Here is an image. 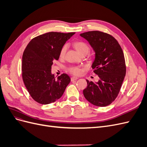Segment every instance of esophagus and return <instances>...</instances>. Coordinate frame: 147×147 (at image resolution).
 Instances as JSON below:
<instances>
[{"instance_id": "1", "label": "esophagus", "mask_w": 147, "mask_h": 147, "mask_svg": "<svg viewBox=\"0 0 147 147\" xmlns=\"http://www.w3.org/2000/svg\"><path fill=\"white\" fill-rule=\"evenodd\" d=\"M78 79V78H77V77H71V81H74V80H77Z\"/></svg>"}]
</instances>
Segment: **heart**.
I'll return each mask as SVG.
<instances>
[{"mask_svg": "<svg viewBox=\"0 0 147 147\" xmlns=\"http://www.w3.org/2000/svg\"><path fill=\"white\" fill-rule=\"evenodd\" d=\"M74 46L80 55L83 54V53H86L87 54L89 51V50H90V48H89L87 44L85 42L82 41H77L75 42ZM67 48V45H64L61 48L59 52L60 57H63L64 56ZM68 70L69 72L75 75H80L83 72V69L78 66H71L68 69Z\"/></svg>", "mask_w": 147, "mask_h": 147, "instance_id": "1", "label": "heart"}]
</instances>
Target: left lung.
<instances>
[{
  "label": "left lung",
  "mask_w": 147,
  "mask_h": 147,
  "mask_svg": "<svg viewBox=\"0 0 147 147\" xmlns=\"http://www.w3.org/2000/svg\"><path fill=\"white\" fill-rule=\"evenodd\" d=\"M80 36L86 40L96 53L92 68L99 78L96 83L87 80L83 95L93 105L107 106L117 98L126 75L122 48L113 36L100 31H89Z\"/></svg>",
  "instance_id": "left-lung-1"
}]
</instances>
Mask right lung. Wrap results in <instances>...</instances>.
I'll return each mask as SVG.
<instances>
[{"label": "right lung", "instance_id": "right-lung-1", "mask_svg": "<svg viewBox=\"0 0 147 147\" xmlns=\"http://www.w3.org/2000/svg\"><path fill=\"white\" fill-rule=\"evenodd\" d=\"M75 32H50L32 38L22 59V77L32 98L41 104L53 103L63 96L70 78L63 74L55 79L51 65L58 60L59 52Z\"/></svg>", "mask_w": 147, "mask_h": 147}]
</instances>
